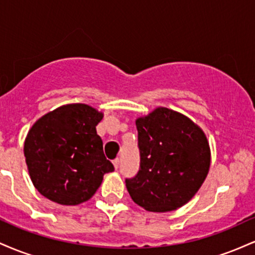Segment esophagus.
<instances>
[{
    "label": "esophagus",
    "instance_id": "obj_1",
    "mask_svg": "<svg viewBox=\"0 0 255 255\" xmlns=\"http://www.w3.org/2000/svg\"><path fill=\"white\" fill-rule=\"evenodd\" d=\"M113 164H114V166H115V169L119 168V165H120V159H119V158H116V159L113 160Z\"/></svg>",
    "mask_w": 255,
    "mask_h": 255
}]
</instances>
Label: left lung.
<instances>
[{"label": "left lung", "mask_w": 255, "mask_h": 255, "mask_svg": "<svg viewBox=\"0 0 255 255\" xmlns=\"http://www.w3.org/2000/svg\"><path fill=\"white\" fill-rule=\"evenodd\" d=\"M140 168L126 178L133 201L152 212H168L188 203L210 168L204 131L176 111L157 108L136 120Z\"/></svg>", "instance_id": "left-lung-1"}]
</instances>
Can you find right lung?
Returning a JSON list of instances; mask_svg holds the SVG:
<instances>
[{
    "label": "right lung",
    "instance_id": "obj_1",
    "mask_svg": "<svg viewBox=\"0 0 255 255\" xmlns=\"http://www.w3.org/2000/svg\"><path fill=\"white\" fill-rule=\"evenodd\" d=\"M103 119L86 104H67L40 118L26 136L24 153L40 194L61 205H78L95 194L114 165L96 126Z\"/></svg>",
    "mask_w": 255,
    "mask_h": 255
}]
</instances>
